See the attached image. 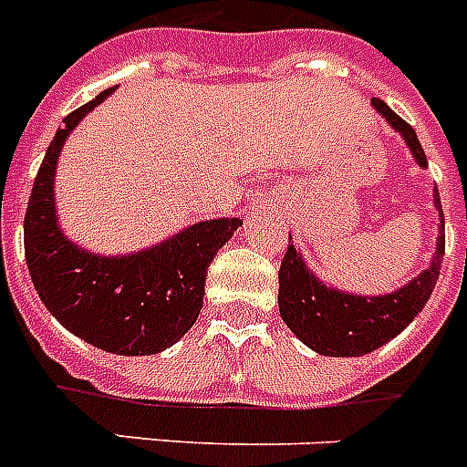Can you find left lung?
<instances>
[{"mask_svg": "<svg viewBox=\"0 0 467 467\" xmlns=\"http://www.w3.org/2000/svg\"><path fill=\"white\" fill-rule=\"evenodd\" d=\"M371 108L403 136L420 168H427V155L420 146L415 129L379 98H371ZM434 206L439 208V221H441L434 259L427 271L412 278L408 285L398 287L396 293L367 297V295L343 293L324 285L306 268L302 254L293 244H287L278 271V306L287 328L314 352L326 358H359L396 338L422 312V306L427 305L431 290L437 285L443 246H446L441 201L437 189H434Z\"/></svg>", "mask_w": 467, "mask_h": 467, "instance_id": "left-lung-1", "label": "left lung"}]
</instances>
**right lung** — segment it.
I'll return each mask as SVG.
<instances>
[{"mask_svg": "<svg viewBox=\"0 0 467 467\" xmlns=\"http://www.w3.org/2000/svg\"><path fill=\"white\" fill-rule=\"evenodd\" d=\"M115 88L64 117L36 174L24 221L26 264L49 314L74 336L115 355H155L194 326L211 261L240 218L201 221L161 244L98 256L67 240L57 223L55 170L74 127Z\"/></svg>", "mask_w": 467, "mask_h": 467, "instance_id": "add662e5", "label": "right lung"}]
</instances>
